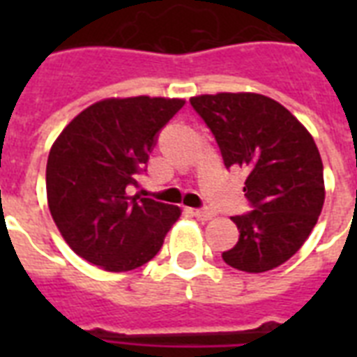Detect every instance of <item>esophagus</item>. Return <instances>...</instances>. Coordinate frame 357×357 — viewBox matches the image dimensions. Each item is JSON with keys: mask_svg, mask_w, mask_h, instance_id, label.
<instances>
[{"mask_svg": "<svg viewBox=\"0 0 357 357\" xmlns=\"http://www.w3.org/2000/svg\"><path fill=\"white\" fill-rule=\"evenodd\" d=\"M192 215H195L198 220H202V222H206V220H211L213 218V211H209V209H195Z\"/></svg>", "mask_w": 357, "mask_h": 357, "instance_id": "esophagus-1", "label": "esophagus"}]
</instances>
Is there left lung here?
<instances>
[{"label":"left lung","instance_id":"left-lung-1","mask_svg":"<svg viewBox=\"0 0 357 357\" xmlns=\"http://www.w3.org/2000/svg\"><path fill=\"white\" fill-rule=\"evenodd\" d=\"M222 151L226 168H243L254 211L231 217L238 241L222 257L243 272H266L291 259L324 206V174L315 140L282 103L255 92L190 98Z\"/></svg>","mask_w":357,"mask_h":357}]
</instances>
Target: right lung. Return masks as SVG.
<instances>
[{
	"label": "right lung",
	"mask_w": 357,
	"mask_h": 357,
	"mask_svg": "<svg viewBox=\"0 0 357 357\" xmlns=\"http://www.w3.org/2000/svg\"><path fill=\"white\" fill-rule=\"evenodd\" d=\"M181 98H105L81 111L53 142L46 167L47 207L75 254L109 272L155 257L181 209L129 196L157 131Z\"/></svg>",
	"instance_id": "obj_1"
}]
</instances>
